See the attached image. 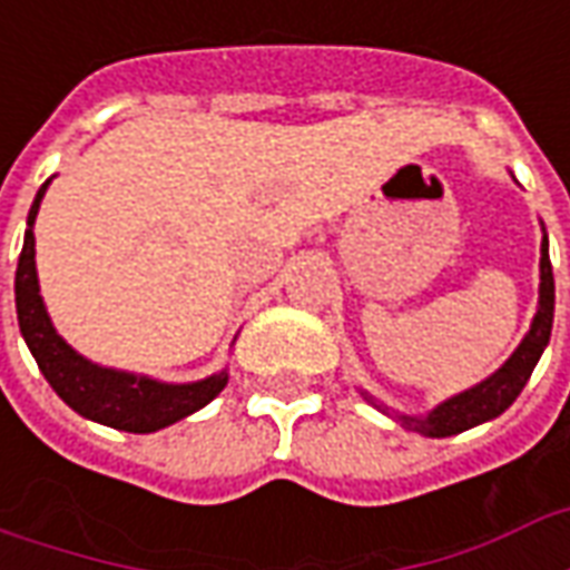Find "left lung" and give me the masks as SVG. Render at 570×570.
<instances>
[{"mask_svg":"<svg viewBox=\"0 0 570 570\" xmlns=\"http://www.w3.org/2000/svg\"><path fill=\"white\" fill-rule=\"evenodd\" d=\"M543 225V223H540ZM552 311H556V281H552V265H550V240H547V228H543V240H540V289H538V314L531 321V330L525 338L519 342L510 360L503 363L501 370L491 372L485 382L466 387L461 394L442 400L440 406H433L428 415H403V412H391V409L379 403L375 396L360 391V394L370 400L372 406L396 419L403 428L415 430L421 436H454V433H464V430L485 424V421L498 419L501 412L513 406V400L522 394V387L531 379V372L538 366L543 347L550 345L552 333Z\"/></svg>","mask_w":570,"mask_h":570,"instance_id":"left-lung-1","label":"left lung"}]
</instances>
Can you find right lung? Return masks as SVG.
I'll return each mask as SVG.
<instances>
[{
  "label": "right lung",
  "mask_w": 570,
  "mask_h": 570,
  "mask_svg": "<svg viewBox=\"0 0 570 570\" xmlns=\"http://www.w3.org/2000/svg\"><path fill=\"white\" fill-rule=\"evenodd\" d=\"M48 186H51V179L36 191L30 216H27L18 274H14L20 335L48 384L72 412H79L81 419L97 421L106 428L128 430V433H155V430L170 428L176 421L195 415L198 409L210 403L213 396H219V391L228 384V370L213 372L200 382H158L149 375L112 370V366H100L94 360L81 357L79 351L67 345V338L55 330L42 293H39L36 235H32L39 204H42Z\"/></svg>",
  "instance_id": "obj_1"
}]
</instances>
